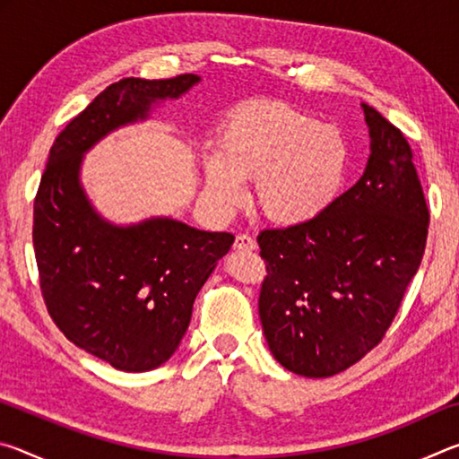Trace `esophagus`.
Returning a JSON list of instances; mask_svg holds the SVG:
<instances>
[{"mask_svg":"<svg viewBox=\"0 0 459 459\" xmlns=\"http://www.w3.org/2000/svg\"><path fill=\"white\" fill-rule=\"evenodd\" d=\"M235 248H238V251H255L257 248V243H255V238L251 235H237L235 238Z\"/></svg>","mask_w":459,"mask_h":459,"instance_id":"obj_1","label":"esophagus"}]
</instances>
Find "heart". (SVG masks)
I'll use <instances>...</instances> for the list:
<instances>
[{
  "label": "heart",
  "instance_id": "b5f03b06",
  "mask_svg": "<svg viewBox=\"0 0 459 459\" xmlns=\"http://www.w3.org/2000/svg\"><path fill=\"white\" fill-rule=\"evenodd\" d=\"M351 150L342 131L287 103H259L232 115L219 137V155L204 164L206 194L222 212L245 202L253 182L255 206L267 221L298 227L336 202Z\"/></svg>",
  "mask_w": 459,
  "mask_h": 459
}]
</instances>
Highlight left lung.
Instances as JSON below:
<instances>
[{"label":"left lung","instance_id":"1","mask_svg":"<svg viewBox=\"0 0 459 459\" xmlns=\"http://www.w3.org/2000/svg\"><path fill=\"white\" fill-rule=\"evenodd\" d=\"M367 169L316 221L265 229L259 316L275 360L333 377L380 344L421 265L429 208L401 129L362 105Z\"/></svg>","mask_w":459,"mask_h":459}]
</instances>
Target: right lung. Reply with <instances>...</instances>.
<instances>
[{"instance_id":"obj_1","label":"right lung","mask_w":459,"mask_h":459,"mask_svg":"<svg viewBox=\"0 0 459 459\" xmlns=\"http://www.w3.org/2000/svg\"><path fill=\"white\" fill-rule=\"evenodd\" d=\"M198 81L131 76L108 84L60 131L34 200V253L48 314L73 344L117 370L158 368L176 352L200 287L235 237L172 219L107 222L81 186L82 155Z\"/></svg>"}]
</instances>
